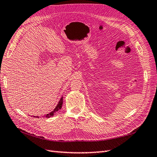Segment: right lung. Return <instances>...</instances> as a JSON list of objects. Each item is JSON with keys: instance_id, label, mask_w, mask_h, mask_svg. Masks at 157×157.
I'll list each match as a JSON object with an SVG mask.
<instances>
[{"instance_id": "1", "label": "right lung", "mask_w": 157, "mask_h": 157, "mask_svg": "<svg viewBox=\"0 0 157 157\" xmlns=\"http://www.w3.org/2000/svg\"><path fill=\"white\" fill-rule=\"evenodd\" d=\"M62 104H63V97L61 98V99H60L59 101V102H58L57 105H56V107L55 108L54 110H53V111L51 112L50 113H49V114H46L45 116H44V117H45V118H50V117H52V116H53L54 115L55 113H56V112H57V111H59V110H61V107H62ZM34 117H35V118H39V116H34Z\"/></svg>"}]
</instances>
